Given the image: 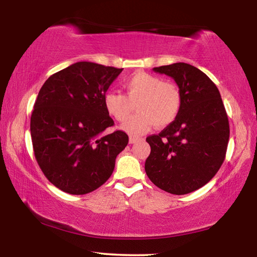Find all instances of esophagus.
<instances>
[{"label": "esophagus", "mask_w": 257, "mask_h": 257, "mask_svg": "<svg viewBox=\"0 0 257 257\" xmlns=\"http://www.w3.org/2000/svg\"><path fill=\"white\" fill-rule=\"evenodd\" d=\"M143 138H138V137H130L129 138V143L130 144H135V143H137L139 141H142Z\"/></svg>", "instance_id": "esophagus-1"}]
</instances>
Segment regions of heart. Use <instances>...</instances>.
I'll list each match as a JSON object with an SVG mask.
<instances>
[{
  "instance_id": "heart-1",
  "label": "heart",
  "mask_w": 257,
  "mask_h": 257,
  "mask_svg": "<svg viewBox=\"0 0 257 257\" xmlns=\"http://www.w3.org/2000/svg\"><path fill=\"white\" fill-rule=\"evenodd\" d=\"M125 95L110 92L104 95V107L113 119L123 122L137 105L140 112L125 121L122 129L137 136L153 127L164 128L179 115L181 92L175 82L146 72H137L123 82Z\"/></svg>"
}]
</instances>
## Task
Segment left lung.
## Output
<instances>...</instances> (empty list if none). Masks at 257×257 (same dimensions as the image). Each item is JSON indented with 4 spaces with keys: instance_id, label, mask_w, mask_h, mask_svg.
<instances>
[{
    "instance_id": "obj_1",
    "label": "left lung",
    "mask_w": 257,
    "mask_h": 257,
    "mask_svg": "<svg viewBox=\"0 0 257 257\" xmlns=\"http://www.w3.org/2000/svg\"><path fill=\"white\" fill-rule=\"evenodd\" d=\"M175 79L182 105L179 115L159 135L146 138L151 154L145 171L164 191L185 195L206 185L222 165L229 142V121L217 87L188 63L153 68Z\"/></svg>"
}]
</instances>
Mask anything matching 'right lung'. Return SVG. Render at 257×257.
<instances>
[{
	"label": "right lung",
	"instance_id": "add662e5",
	"mask_svg": "<svg viewBox=\"0 0 257 257\" xmlns=\"http://www.w3.org/2000/svg\"><path fill=\"white\" fill-rule=\"evenodd\" d=\"M122 70L81 61L52 75L38 93L30 118L35 158L51 184L68 194L101 187L128 144L121 130L103 134L114 124L104 95Z\"/></svg>",
	"mask_w": 257,
	"mask_h": 257
}]
</instances>
